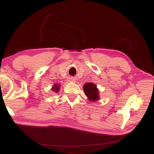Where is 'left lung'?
I'll return each instance as SVG.
<instances>
[{"mask_svg":"<svg viewBox=\"0 0 154 154\" xmlns=\"http://www.w3.org/2000/svg\"><path fill=\"white\" fill-rule=\"evenodd\" d=\"M83 90L88 100L95 102L100 100L99 91L97 85L93 83H87L83 85Z\"/></svg>","mask_w":154,"mask_h":154,"instance_id":"obj_1","label":"left lung"}]
</instances>
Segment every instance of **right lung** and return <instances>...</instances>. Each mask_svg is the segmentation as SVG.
I'll return each mask as SVG.
<instances>
[{"instance_id": "obj_1", "label": "right lung", "mask_w": 154, "mask_h": 154, "mask_svg": "<svg viewBox=\"0 0 154 154\" xmlns=\"http://www.w3.org/2000/svg\"><path fill=\"white\" fill-rule=\"evenodd\" d=\"M60 84H57V83L54 84L51 88V90L55 93H58V91H60Z\"/></svg>"}]
</instances>
